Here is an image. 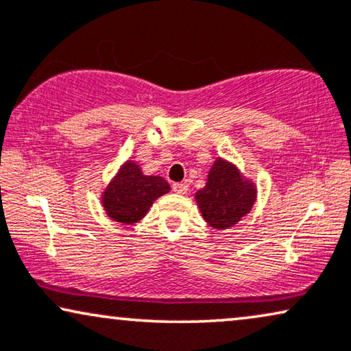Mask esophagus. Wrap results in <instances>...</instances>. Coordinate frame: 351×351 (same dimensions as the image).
<instances>
[{
  "label": "esophagus",
  "mask_w": 351,
  "mask_h": 351,
  "mask_svg": "<svg viewBox=\"0 0 351 351\" xmlns=\"http://www.w3.org/2000/svg\"><path fill=\"white\" fill-rule=\"evenodd\" d=\"M173 191H175L176 194H186V193H188V184H186V183H175V184H173Z\"/></svg>",
  "instance_id": "34e87169"
}]
</instances>
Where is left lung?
I'll return each instance as SVG.
<instances>
[{"instance_id":"8db88e82","label":"left lung","mask_w":351,"mask_h":351,"mask_svg":"<svg viewBox=\"0 0 351 351\" xmlns=\"http://www.w3.org/2000/svg\"><path fill=\"white\" fill-rule=\"evenodd\" d=\"M255 183L245 180L239 168L217 158L210 168L205 188L195 193V202L205 221L215 230H228L254 207Z\"/></svg>"}]
</instances>
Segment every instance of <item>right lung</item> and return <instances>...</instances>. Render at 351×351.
I'll return each mask as SVG.
<instances>
[{
    "instance_id": "right-lung-1",
    "label": "right lung",
    "mask_w": 351,
    "mask_h": 351,
    "mask_svg": "<svg viewBox=\"0 0 351 351\" xmlns=\"http://www.w3.org/2000/svg\"><path fill=\"white\" fill-rule=\"evenodd\" d=\"M170 186L162 176L144 175L136 162H125L102 193L107 217L121 224H133L146 217L154 200L167 194Z\"/></svg>"
}]
</instances>
